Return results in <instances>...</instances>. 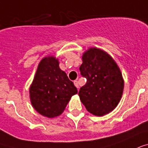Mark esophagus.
Masks as SVG:
<instances>
[{
  "label": "esophagus",
  "instance_id": "34e87169",
  "mask_svg": "<svg viewBox=\"0 0 148 148\" xmlns=\"http://www.w3.org/2000/svg\"><path fill=\"white\" fill-rule=\"evenodd\" d=\"M73 83H74V85H75V87H76V88H79V83H78V81L77 80H74V81H73Z\"/></svg>",
  "mask_w": 148,
  "mask_h": 148
}]
</instances>
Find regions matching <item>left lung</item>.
I'll return each instance as SVG.
<instances>
[{
	"label": "left lung",
	"mask_w": 148,
	"mask_h": 148,
	"mask_svg": "<svg viewBox=\"0 0 148 148\" xmlns=\"http://www.w3.org/2000/svg\"><path fill=\"white\" fill-rule=\"evenodd\" d=\"M86 83L79 91L80 100L90 113L103 116L116 108L123 94L122 74L115 61L100 49H90L79 67Z\"/></svg>",
	"instance_id": "obj_1"
}]
</instances>
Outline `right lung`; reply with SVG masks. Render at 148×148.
Returning a JSON list of instances; mask_svg holds the SVG:
<instances>
[{"instance_id":"add662e5","label":"right lung","mask_w":148,"mask_h":148,"mask_svg":"<svg viewBox=\"0 0 148 148\" xmlns=\"http://www.w3.org/2000/svg\"><path fill=\"white\" fill-rule=\"evenodd\" d=\"M29 92L33 107L42 116L52 118L63 112L77 89L60 69L58 59L49 56L40 62Z\"/></svg>"}]
</instances>
